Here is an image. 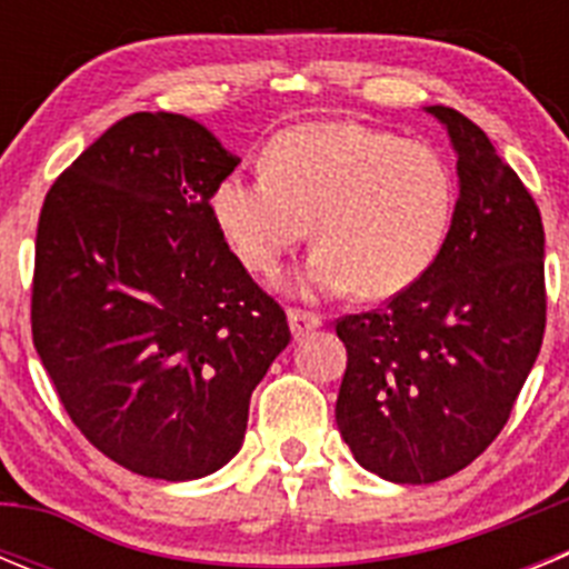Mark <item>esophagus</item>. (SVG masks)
Listing matches in <instances>:
<instances>
[{
    "label": "esophagus",
    "mask_w": 569,
    "mask_h": 569,
    "mask_svg": "<svg viewBox=\"0 0 569 569\" xmlns=\"http://www.w3.org/2000/svg\"><path fill=\"white\" fill-rule=\"evenodd\" d=\"M288 321H290V333H293V339H305V336L321 328L319 316L308 313V310H288Z\"/></svg>",
    "instance_id": "esophagus-1"
}]
</instances>
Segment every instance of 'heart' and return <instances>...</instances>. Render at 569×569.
Wrapping results in <instances>:
<instances>
[{
  "label": "heart",
  "instance_id": "heart-1",
  "mask_svg": "<svg viewBox=\"0 0 569 569\" xmlns=\"http://www.w3.org/2000/svg\"><path fill=\"white\" fill-rule=\"evenodd\" d=\"M456 213L450 162L353 122H310L270 144L264 170L216 184L213 219L253 273H273L308 239L319 248L296 276L299 293L393 299L433 268Z\"/></svg>",
  "mask_w": 569,
  "mask_h": 569
}]
</instances>
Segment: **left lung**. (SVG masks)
<instances>
[{
  "mask_svg": "<svg viewBox=\"0 0 569 569\" xmlns=\"http://www.w3.org/2000/svg\"><path fill=\"white\" fill-rule=\"evenodd\" d=\"M456 150L459 202L413 288L336 333L347 370L336 425L365 470L433 485L465 470L510 419L545 339V228L479 124L430 104Z\"/></svg>",
  "mask_w": 569,
  "mask_h": 569,
  "instance_id": "1",
  "label": "left lung"
}]
</instances>
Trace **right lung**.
Segmentation results:
<instances>
[{
  "instance_id": "right-lung-1",
  "label": "right lung",
  "mask_w": 569,
  "mask_h": 569,
  "mask_svg": "<svg viewBox=\"0 0 569 569\" xmlns=\"http://www.w3.org/2000/svg\"><path fill=\"white\" fill-rule=\"evenodd\" d=\"M236 164L188 116L133 113L59 176L39 213V359L84 439L148 479L228 465L250 393L290 341L284 310L213 219Z\"/></svg>"
}]
</instances>
